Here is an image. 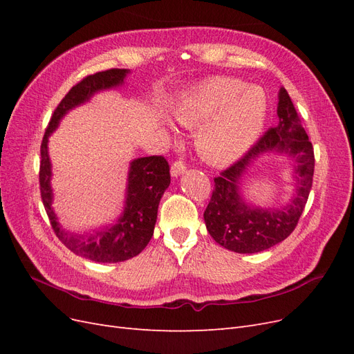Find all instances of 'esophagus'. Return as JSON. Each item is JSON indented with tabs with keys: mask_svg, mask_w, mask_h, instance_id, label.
<instances>
[{
	"mask_svg": "<svg viewBox=\"0 0 354 354\" xmlns=\"http://www.w3.org/2000/svg\"><path fill=\"white\" fill-rule=\"evenodd\" d=\"M186 171V164L183 160H176V162L171 165V176L173 177H178Z\"/></svg>",
	"mask_w": 354,
	"mask_h": 354,
	"instance_id": "obj_1",
	"label": "esophagus"
}]
</instances>
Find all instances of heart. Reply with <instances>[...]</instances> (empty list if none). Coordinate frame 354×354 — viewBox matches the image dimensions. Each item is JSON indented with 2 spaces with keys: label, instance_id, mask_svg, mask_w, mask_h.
<instances>
[{
  "label": "heart",
  "instance_id": "1",
  "mask_svg": "<svg viewBox=\"0 0 354 354\" xmlns=\"http://www.w3.org/2000/svg\"><path fill=\"white\" fill-rule=\"evenodd\" d=\"M269 100L259 85L229 77H211L192 85L176 104V120L186 128L203 126L196 147L216 165L236 162L264 131Z\"/></svg>",
  "mask_w": 354,
  "mask_h": 354
}]
</instances>
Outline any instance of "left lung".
Listing matches in <instances>:
<instances>
[{"label":"left lung","mask_w":354,"mask_h":354,"mask_svg":"<svg viewBox=\"0 0 354 354\" xmlns=\"http://www.w3.org/2000/svg\"><path fill=\"white\" fill-rule=\"evenodd\" d=\"M277 100L279 124L270 128L236 164L214 178L216 187L203 212L212 239L233 252H261L285 241L301 217L312 189L313 146L283 87L277 94ZM272 153L293 160L295 194L282 207H257L244 199L243 180L257 160Z\"/></svg>","instance_id":"1"}]
</instances>
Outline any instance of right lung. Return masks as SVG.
I'll list each match as a JSON object with an SVG mask.
<instances>
[{
    "instance_id": "1",
    "label": "right lung",
    "mask_w": 354,
    "mask_h": 354,
    "mask_svg": "<svg viewBox=\"0 0 354 354\" xmlns=\"http://www.w3.org/2000/svg\"><path fill=\"white\" fill-rule=\"evenodd\" d=\"M130 69H109L84 78L69 90L53 113L41 143L39 187L51 227L65 246L84 259L95 263H120L140 254L153 236L158 207L169 186V167L164 156H143L133 159L128 168L124 209L109 226L90 233H75L60 224L53 208L51 160L48 138L69 111L88 103L94 94L120 88L125 84Z\"/></svg>"
}]
</instances>
